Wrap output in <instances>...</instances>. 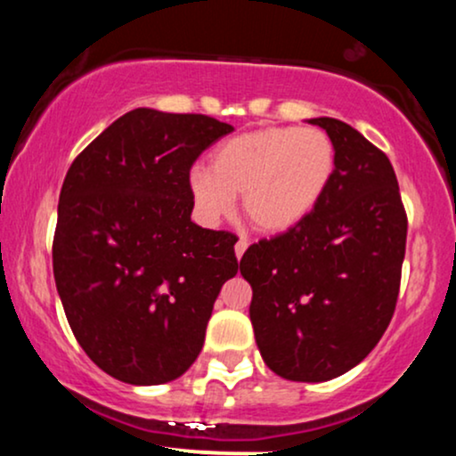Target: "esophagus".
Here are the masks:
<instances>
[{"instance_id":"obj_1","label":"esophagus","mask_w":456,"mask_h":456,"mask_svg":"<svg viewBox=\"0 0 456 456\" xmlns=\"http://www.w3.org/2000/svg\"><path fill=\"white\" fill-rule=\"evenodd\" d=\"M246 248H248V242H246V238H240L238 242H235V257L242 259V255L246 253Z\"/></svg>"}]
</instances>
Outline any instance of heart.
<instances>
[{
	"mask_svg": "<svg viewBox=\"0 0 456 456\" xmlns=\"http://www.w3.org/2000/svg\"><path fill=\"white\" fill-rule=\"evenodd\" d=\"M337 150L326 130L270 126L223 141L212 151V169L188 175L192 203L206 223L232 214L242 195L246 218L265 233L289 232L326 195Z\"/></svg>",
	"mask_w": 456,
	"mask_h": 456,
	"instance_id": "obj_1",
	"label": "heart"
}]
</instances>
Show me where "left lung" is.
I'll return each mask as SVG.
<instances>
[{"label":"left lung","instance_id":"left-lung-1","mask_svg":"<svg viewBox=\"0 0 456 456\" xmlns=\"http://www.w3.org/2000/svg\"><path fill=\"white\" fill-rule=\"evenodd\" d=\"M337 150L319 206L250 244L240 272L264 362L291 381H328L362 362L395 315L407 214L388 156L358 130L315 118Z\"/></svg>","mask_w":456,"mask_h":456}]
</instances>
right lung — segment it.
<instances>
[{
	"label": "right lung",
	"instance_id": "right-lung-1",
	"mask_svg": "<svg viewBox=\"0 0 456 456\" xmlns=\"http://www.w3.org/2000/svg\"><path fill=\"white\" fill-rule=\"evenodd\" d=\"M233 130L201 113L134 109L72 160L57 206L53 274L83 352L111 378H180L214 300L238 274L232 232L191 221L188 175Z\"/></svg>",
	"mask_w": 456,
	"mask_h": 456
}]
</instances>
